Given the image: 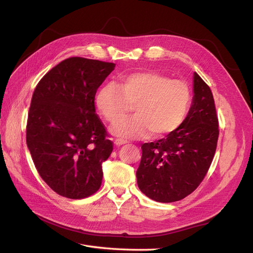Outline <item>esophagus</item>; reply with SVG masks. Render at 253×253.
I'll return each mask as SVG.
<instances>
[{
  "label": "esophagus",
  "instance_id": "1",
  "mask_svg": "<svg viewBox=\"0 0 253 253\" xmlns=\"http://www.w3.org/2000/svg\"><path fill=\"white\" fill-rule=\"evenodd\" d=\"M114 143L116 144V145H121V144L128 143V141H127V140H125V139H120V138H118V139H115Z\"/></svg>",
  "mask_w": 253,
  "mask_h": 253
}]
</instances>
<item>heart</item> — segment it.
Segmentation results:
<instances>
[{
    "label": "heart",
    "instance_id": "heart-1",
    "mask_svg": "<svg viewBox=\"0 0 253 253\" xmlns=\"http://www.w3.org/2000/svg\"><path fill=\"white\" fill-rule=\"evenodd\" d=\"M191 91L180 80L156 72H135L116 83L102 86L96 97L97 109L111 125L126 116L131 105L135 117L118 123L112 133L122 138H142L152 133L162 138L177 129L186 118Z\"/></svg>",
    "mask_w": 253,
    "mask_h": 253
}]
</instances>
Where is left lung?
<instances>
[{
    "mask_svg": "<svg viewBox=\"0 0 253 253\" xmlns=\"http://www.w3.org/2000/svg\"><path fill=\"white\" fill-rule=\"evenodd\" d=\"M194 97L186 119L163 139L141 145L136 172L143 194L159 203L185 198L208 172L218 139V118L212 91L194 73Z\"/></svg>",
    "mask_w": 253,
    "mask_h": 253,
    "instance_id": "obj_1",
    "label": "left lung"
}]
</instances>
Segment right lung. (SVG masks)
I'll return each instance as SVG.
<instances>
[{
    "instance_id": "right-lung-1",
    "label": "right lung",
    "mask_w": 253,
    "mask_h": 253,
    "mask_svg": "<svg viewBox=\"0 0 253 253\" xmlns=\"http://www.w3.org/2000/svg\"><path fill=\"white\" fill-rule=\"evenodd\" d=\"M115 63L72 57L37 84L27 117L26 142L37 171L51 190L80 200L96 193L113 141L96 114L98 87Z\"/></svg>"
}]
</instances>
